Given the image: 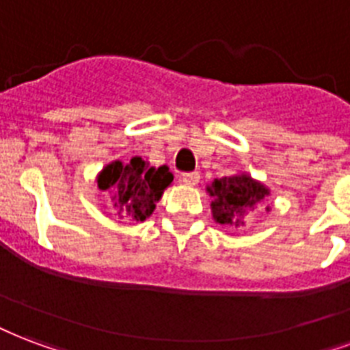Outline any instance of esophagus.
<instances>
[{
  "instance_id": "obj_1",
  "label": "esophagus",
  "mask_w": 350,
  "mask_h": 350,
  "mask_svg": "<svg viewBox=\"0 0 350 350\" xmlns=\"http://www.w3.org/2000/svg\"><path fill=\"white\" fill-rule=\"evenodd\" d=\"M183 183L185 185H190V186H196L199 183V173L197 172H190V173H183Z\"/></svg>"
}]
</instances>
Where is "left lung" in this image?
I'll use <instances>...</instances> for the list:
<instances>
[{"mask_svg": "<svg viewBox=\"0 0 350 350\" xmlns=\"http://www.w3.org/2000/svg\"><path fill=\"white\" fill-rule=\"evenodd\" d=\"M206 190L214 197L210 204L214 221L225 227L243 225V215L251 208H256V204L269 196V190L262 183L245 173L214 178V183Z\"/></svg>", "mask_w": 350, "mask_h": 350, "instance_id": "obj_1", "label": "left lung"}]
</instances>
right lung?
Returning <instances> with one entry per match:
<instances>
[{"mask_svg": "<svg viewBox=\"0 0 350 350\" xmlns=\"http://www.w3.org/2000/svg\"><path fill=\"white\" fill-rule=\"evenodd\" d=\"M172 180L173 175L167 165L151 167L140 157H133L127 164L116 160L105 165L97 175V188L112 193L118 215L146 221Z\"/></svg>", "mask_w": 350, "mask_h": 350, "instance_id": "right-lung-1", "label": "right lung"}]
</instances>
